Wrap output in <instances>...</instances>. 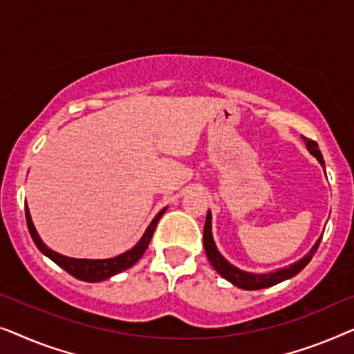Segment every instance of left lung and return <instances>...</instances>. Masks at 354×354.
I'll return each mask as SVG.
<instances>
[{"label": "left lung", "mask_w": 354, "mask_h": 354, "mask_svg": "<svg viewBox=\"0 0 354 354\" xmlns=\"http://www.w3.org/2000/svg\"><path fill=\"white\" fill-rule=\"evenodd\" d=\"M303 141L306 144V149L310 151V153L313 157H316L319 163L324 168L326 171V167H324V158H322V153L319 151V147H317V142L316 141H311V139L308 138H303ZM321 239L322 236L317 239L315 245L311 247V250L306 253L305 257L300 258V260L292 263V265H288L286 268H281V270H276L272 272H265V274H257V272H247V271H242L236 268L234 265H231L225 257L221 255L220 250L216 248V243L213 241V234H212V212L208 210L207 213V220H205V226H203V247H205V253L208 257V261L212 263V266L215 268L218 274L221 277H225L226 281H229L232 283V286H236L239 288H243V290H258V288H266V287H272L276 286V283L282 282V281H287V279H290L293 276H297L298 272H300L303 268H305L308 263L311 261V258L315 257V253L317 250V247H319L321 243Z\"/></svg>", "instance_id": "obj_1"}]
</instances>
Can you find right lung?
Instances as JSON below:
<instances>
[{
	"instance_id": "1",
	"label": "right lung",
	"mask_w": 354,
	"mask_h": 354,
	"mask_svg": "<svg viewBox=\"0 0 354 354\" xmlns=\"http://www.w3.org/2000/svg\"><path fill=\"white\" fill-rule=\"evenodd\" d=\"M167 207L160 210L156 215V218L151 221V225L147 226L146 231H144L142 237L139 239V242L134 245L133 248H129L128 252L122 253V255L113 257V258H107V260H88V258H71L66 255H61V253L54 252L49 248L46 243L41 241V237L38 236L37 229L33 226L32 216H30V210L26 203V218H27V226L30 231V236H32L35 245L38 247V250L46 255L49 260H53L57 266H61L62 270H66L68 274H72L73 277L80 279V281L84 282H101L106 281V279L112 277L118 274V272L128 270L131 268L134 263H136L139 258L144 255L146 248L149 247V242L153 236V231H156L157 223L160 221V218L163 213H165Z\"/></svg>"
}]
</instances>
